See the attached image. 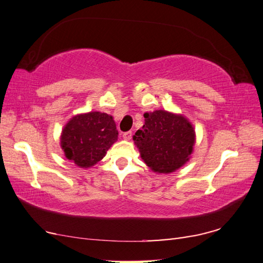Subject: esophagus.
Segmentation results:
<instances>
[{
  "mask_svg": "<svg viewBox=\"0 0 263 263\" xmlns=\"http://www.w3.org/2000/svg\"><path fill=\"white\" fill-rule=\"evenodd\" d=\"M131 138H132V132L131 131H127V132H125V133H123V139H124V140H131Z\"/></svg>",
  "mask_w": 263,
  "mask_h": 263,
  "instance_id": "34e87169",
  "label": "esophagus"
}]
</instances>
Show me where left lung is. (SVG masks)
<instances>
[{
	"label": "left lung",
	"instance_id": "left-lung-1",
	"mask_svg": "<svg viewBox=\"0 0 263 263\" xmlns=\"http://www.w3.org/2000/svg\"><path fill=\"white\" fill-rule=\"evenodd\" d=\"M144 124L133 136L140 157L157 174H170L185 165L195 144V130L187 117L157 109L144 113Z\"/></svg>",
	"mask_w": 263,
	"mask_h": 263
}]
</instances>
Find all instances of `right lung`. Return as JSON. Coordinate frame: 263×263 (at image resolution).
Listing matches in <instances>:
<instances>
[{
    "label": "right lung",
    "instance_id": "1",
    "mask_svg": "<svg viewBox=\"0 0 263 263\" xmlns=\"http://www.w3.org/2000/svg\"><path fill=\"white\" fill-rule=\"evenodd\" d=\"M119 132L113 116L102 111L74 115L62 128L60 144L66 159L80 168H89L102 160L117 141Z\"/></svg>",
    "mask_w": 263,
    "mask_h": 263
}]
</instances>
